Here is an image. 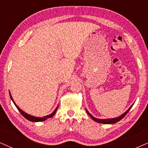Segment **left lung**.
<instances>
[{
    "label": "left lung",
    "mask_w": 148,
    "mask_h": 148,
    "mask_svg": "<svg viewBox=\"0 0 148 148\" xmlns=\"http://www.w3.org/2000/svg\"><path fill=\"white\" fill-rule=\"evenodd\" d=\"M133 105V104H132ZM132 105L130 106V108H128L127 111L125 112L124 113H123L122 115L119 116V117H115V118H111V119H98V118H96V117H93V115H91L90 113L88 112L87 110H86V111H87V113H88V115H89V116L91 117V118L93 119V120H94L95 121H96V122H98V123H101V124H115V123L117 122V121H120L121 119H123L124 117L126 116V115L127 113H128V111H130V108H132Z\"/></svg>",
    "instance_id": "1"
}]
</instances>
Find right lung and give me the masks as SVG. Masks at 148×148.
Listing matches in <instances>:
<instances>
[{
	"mask_svg": "<svg viewBox=\"0 0 148 148\" xmlns=\"http://www.w3.org/2000/svg\"><path fill=\"white\" fill-rule=\"evenodd\" d=\"M9 96H10V98H11V99H12V100L13 101V102H14V103L15 106H16V108H18V111L20 112V113H21L22 115H23L26 119H28V120L31 121H34V122H37V121H42L46 120V119H48V118H50V117H52L54 116V115H55V114L56 113V111H57V108H58V106H57V107L56 108V109L53 111V113H52L51 114H50L49 115L45 116V117H34V116H32V115H29V114H27V113H25V112H24L23 111H22V109H20V108L18 107V106L16 105V104L15 103V102L14 101V100H13V98H12V95H11L10 92H9Z\"/></svg>",
	"mask_w": 148,
	"mask_h": 148,
	"instance_id": "add662e5",
	"label": "right lung"
}]
</instances>
